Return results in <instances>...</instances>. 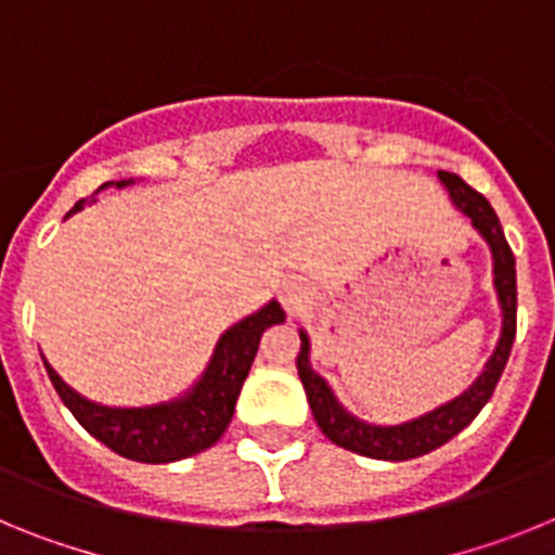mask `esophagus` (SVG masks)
Instances as JSON below:
<instances>
[{
	"mask_svg": "<svg viewBox=\"0 0 555 555\" xmlns=\"http://www.w3.org/2000/svg\"><path fill=\"white\" fill-rule=\"evenodd\" d=\"M308 297H311V292H308V286L302 281H294L292 278V281H286L281 286V302L286 311H292V313L302 311L308 302Z\"/></svg>",
	"mask_w": 555,
	"mask_h": 555,
	"instance_id": "obj_1",
	"label": "esophagus"
}]
</instances>
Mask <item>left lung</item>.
I'll use <instances>...</instances> for the list:
<instances>
[{
  "label": "left lung",
  "instance_id": "8db88e82",
  "mask_svg": "<svg viewBox=\"0 0 555 555\" xmlns=\"http://www.w3.org/2000/svg\"><path fill=\"white\" fill-rule=\"evenodd\" d=\"M436 178L442 180L448 189L450 203L455 210H461L469 219L478 235L487 242L489 253H492V283L494 294H498L500 306V338L494 345L492 356L487 358L483 370L478 372L473 384L455 397H450L448 403H439L436 409L425 411L420 416H411L403 423L377 425L366 423L345 405L338 403L336 391L331 389L325 377L311 366V338L306 331H300V356H297V372H300L302 389H306L308 405L313 411V420L322 428V434L331 439L338 448L352 450L358 455L377 461H409L416 455H425L430 450L442 448L450 442L459 430L467 428L473 423L478 411L489 403L494 386H498L500 375L506 370L508 352L514 345V333H517V269H514V253L508 247L500 219L489 199L469 189L459 175L450 171H436Z\"/></svg>",
  "mask_w": 555,
  "mask_h": 555
}]
</instances>
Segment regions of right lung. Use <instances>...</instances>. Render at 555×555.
<instances>
[{
  "instance_id": "1",
  "label": "right lung",
  "mask_w": 555,
  "mask_h": 555,
  "mask_svg": "<svg viewBox=\"0 0 555 555\" xmlns=\"http://www.w3.org/2000/svg\"><path fill=\"white\" fill-rule=\"evenodd\" d=\"M135 180H119V183H105L125 189ZM100 189V191H102ZM96 203V194L91 199H80L68 210L66 219L86 205ZM286 320V311L278 300H269L255 313L230 325L219 336L217 347L210 352V361L205 364L203 375L183 391V395L152 405H102L82 397L57 375L49 361L43 358L47 375L61 395L63 405L75 414L77 423L88 434L100 439L113 453L125 455L141 464H169V461L189 459L210 444L219 442V436L228 430L233 420L235 400L244 386V377L249 375V366L255 361V352L261 345V336L267 327L281 325Z\"/></svg>"
}]
</instances>
